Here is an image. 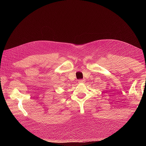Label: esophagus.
<instances>
[{"mask_svg": "<svg viewBox=\"0 0 146 146\" xmlns=\"http://www.w3.org/2000/svg\"><path fill=\"white\" fill-rule=\"evenodd\" d=\"M84 80H82V79H80V80H78V83H83Z\"/></svg>", "mask_w": 146, "mask_h": 146, "instance_id": "1", "label": "esophagus"}]
</instances>
